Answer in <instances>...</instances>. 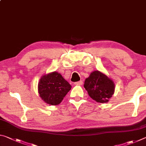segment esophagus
Returning a JSON list of instances; mask_svg holds the SVG:
<instances>
[{
  "label": "esophagus",
  "instance_id": "1",
  "mask_svg": "<svg viewBox=\"0 0 146 146\" xmlns=\"http://www.w3.org/2000/svg\"><path fill=\"white\" fill-rule=\"evenodd\" d=\"M82 84H83L82 80H80V81H78V82H75V85H78V86H81V85H82Z\"/></svg>",
  "mask_w": 146,
  "mask_h": 146
}]
</instances>
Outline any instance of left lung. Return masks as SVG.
Returning <instances> with one entry per match:
<instances>
[{
  "mask_svg": "<svg viewBox=\"0 0 146 146\" xmlns=\"http://www.w3.org/2000/svg\"><path fill=\"white\" fill-rule=\"evenodd\" d=\"M84 87L89 96L96 102L107 103L114 94L115 85L106 74L96 70L86 78Z\"/></svg>",
  "mask_w": 146,
  "mask_h": 146,
  "instance_id": "obj_1",
  "label": "left lung"
}]
</instances>
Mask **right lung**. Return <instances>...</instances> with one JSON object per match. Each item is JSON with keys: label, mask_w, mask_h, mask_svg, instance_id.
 Listing matches in <instances>:
<instances>
[{"label": "right lung", "mask_w": 146, "mask_h": 146, "mask_svg": "<svg viewBox=\"0 0 146 146\" xmlns=\"http://www.w3.org/2000/svg\"><path fill=\"white\" fill-rule=\"evenodd\" d=\"M71 86L56 71L43 75L38 84L39 96L46 104L56 106L70 91Z\"/></svg>", "instance_id": "add662e5"}]
</instances>
